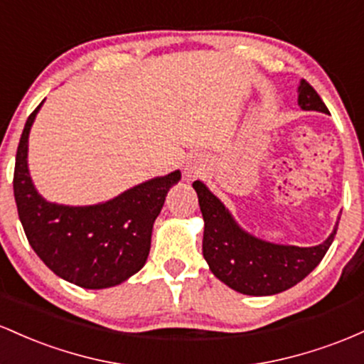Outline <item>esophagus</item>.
Returning a JSON list of instances; mask_svg holds the SVG:
<instances>
[{"label": "esophagus", "mask_w": 364, "mask_h": 364, "mask_svg": "<svg viewBox=\"0 0 364 364\" xmlns=\"http://www.w3.org/2000/svg\"><path fill=\"white\" fill-rule=\"evenodd\" d=\"M204 170H206V165H204L201 158H191L186 163V166H183V177L187 181H194V178H198L199 175L204 173Z\"/></svg>", "instance_id": "obj_1"}]
</instances>
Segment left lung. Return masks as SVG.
Segmentation results:
<instances>
[{
  "instance_id": "8db88e82",
  "label": "left lung",
  "mask_w": 364,
  "mask_h": 364,
  "mask_svg": "<svg viewBox=\"0 0 364 364\" xmlns=\"http://www.w3.org/2000/svg\"><path fill=\"white\" fill-rule=\"evenodd\" d=\"M299 106L306 112L328 113L320 94L303 79L299 85ZM199 206L204 218L203 255L216 279L240 294L272 296L294 287L318 267L332 246L338 223L320 246L296 247L264 242L237 227L220 199L196 181Z\"/></svg>"
}]
</instances>
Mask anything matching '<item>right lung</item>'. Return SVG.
<instances>
[{
	"mask_svg": "<svg viewBox=\"0 0 364 364\" xmlns=\"http://www.w3.org/2000/svg\"><path fill=\"white\" fill-rule=\"evenodd\" d=\"M41 105L27 118L15 158L14 196L23 232L36 255L61 279L84 289L113 287L144 267L153 223L181 171L94 206L44 201L27 170L28 130Z\"/></svg>",
	"mask_w": 364,
	"mask_h": 364,
	"instance_id": "1",
	"label": "right lung"
}]
</instances>
